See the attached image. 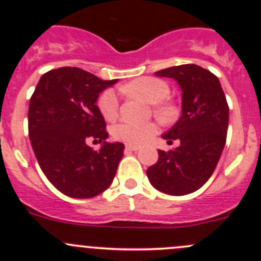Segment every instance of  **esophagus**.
<instances>
[{"label":"esophagus","instance_id":"34e87169","mask_svg":"<svg viewBox=\"0 0 261 261\" xmlns=\"http://www.w3.org/2000/svg\"><path fill=\"white\" fill-rule=\"evenodd\" d=\"M140 149L139 145H134V144H126V150H131V151H138Z\"/></svg>","mask_w":261,"mask_h":261}]
</instances>
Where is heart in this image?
Here are the masks:
<instances>
[{
	"label": "heart",
	"mask_w": 261,
	"mask_h": 261,
	"mask_svg": "<svg viewBox=\"0 0 261 261\" xmlns=\"http://www.w3.org/2000/svg\"><path fill=\"white\" fill-rule=\"evenodd\" d=\"M122 91L131 96L140 97L149 103H152L154 114L164 122L174 120L177 109L172 102L167 101L170 88L167 82L159 78L143 77L130 82L122 87ZM98 109L105 120L114 121L118 115V98L112 89H106L98 98ZM158 130L156 123L152 121L136 122V121L123 120L112 128V134L118 140L130 144H143Z\"/></svg>",
	"instance_id": "b5f03b06"
}]
</instances>
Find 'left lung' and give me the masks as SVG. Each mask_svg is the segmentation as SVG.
Returning <instances> with one entry per match:
<instances>
[{
  "instance_id": "8db88e82",
  "label": "left lung",
  "mask_w": 261,
  "mask_h": 261,
  "mask_svg": "<svg viewBox=\"0 0 261 261\" xmlns=\"http://www.w3.org/2000/svg\"><path fill=\"white\" fill-rule=\"evenodd\" d=\"M173 78L181 89V116L163 135L174 150H159V159L146 175L158 191L183 196L201 188L220 160L228 127V105L220 81L196 64L170 67L155 73Z\"/></svg>"
}]
</instances>
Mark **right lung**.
Here are the masks:
<instances>
[{
    "mask_svg": "<svg viewBox=\"0 0 261 261\" xmlns=\"http://www.w3.org/2000/svg\"><path fill=\"white\" fill-rule=\"evenodd\" d=\"M116 82L63 67L43 74L31 96L28 118L34 154L50 183L65 196L91 198L114 180L125 145L107 143L106 122L96 102ZM91 137L104 141L101 149L86 145Z\"/></svg>",
    "mask_w": 261,
    "mask_h": 261,
    "instance_id": "1",
    "label": "right lung"
}]
</instances>
